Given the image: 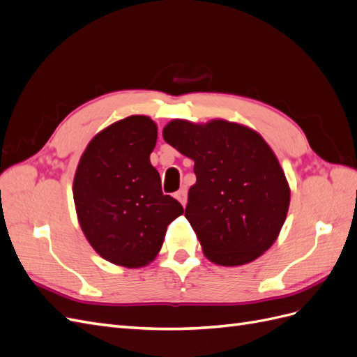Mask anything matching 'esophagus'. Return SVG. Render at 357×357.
<instances>
[{
	"label": "esophagus",
	"instance_id": "obj_1",
	"mask_svg": "<svg viewBox=\"0 0 357 357\" xmlns=\"http://www.w3.org/2000/svg\"><path fill=\"white\" fill-rule=\"evenodd\" d=\"M174 197L180 201L183 207H186V201H188V190L186 189H180L178 192H176Z\"/></svg>",
	"mask_w": 357,
	"mask_h": 357
}]
</instances>
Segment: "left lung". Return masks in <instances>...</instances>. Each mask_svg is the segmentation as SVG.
<instances>
[{
    "label": "left lung",
    "mask_w": 357,
    "mask_h": 357,
    "mask_svg": "<svg viewBox=\"0 0 357 357\" xmlns=\"http://www.w3.org/2000/svg\"><path fill=\"white\" fill-rule=\"evenodd\" d=\"M165 142L195 162L185 215L204 255L215 265L255 261L274 244L286 220L290 189L280 162L253 129L214 119H176Z\"/></svg>",
    "instance_id": "left-lung-1"
}]
</instances>
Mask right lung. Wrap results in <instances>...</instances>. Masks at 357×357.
Returning <instances> with one entry per match:
<instances>
[{
	"instance_id": "obj_1",
	"label": "right lung",
	"mask_w": 357,
	"mask_h": 357,
	"mask_svg": "<svg viewBox=\"0 0 357 357\" xmlns=\"http://www.w3.org/2000/svg\"><path fill=\"white\" fill-rule=\"evenodd\" d=\"M158 126L129 116L96 134L75 169L73 195L80 228L105 261L142 268L158 256L167 226L185 213L164 195L150 164Z\"/></svg>"
}]
</instances>
